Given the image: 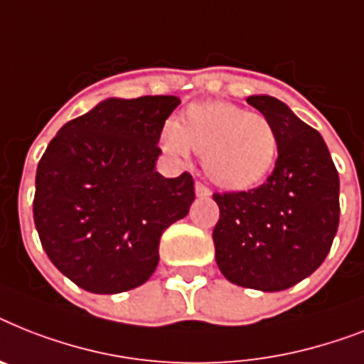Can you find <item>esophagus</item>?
I'll use <instances>...</instances> for the list:
<instances>
[{"mask_svg": "<svg viewBox=\"0 0 364 364\" xmlns=\"http://www.w3.org/2000/svg\"><path fill=\"white\" fill-rule=\"evenodd\" d=\"M196 196H200V198L211 196V191H209L208 185H203L202 181H196Z\"/></svg>", "mask_w": 364, "mask_h": 364, "instance_id": "34e87169", "label": "esophagus"}]
</instances>
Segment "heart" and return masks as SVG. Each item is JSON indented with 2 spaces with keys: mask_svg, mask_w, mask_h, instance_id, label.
Listing matches in <instances>:
<instances>
[{
  "mask_svg": "<svg viewBox=\"0 0 364 364\" xmlns=\"http://www.w3.org/2000/svg\"><path fill=\"white\" fill-rule=\"evenodd\" d=\"M162 147L181 156L187 147L203 155L211 181L228 191H245L271 173L279 156V132L259 112L213 100L196 102L162 131Z\"/></svg>",
  "mask_w": 364,
  "mask_h": 364,
  "instance_id": "obj_1",
  "label": "heart"
}]
</instances>
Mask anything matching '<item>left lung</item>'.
<instances>
[{"mask_svg":"<svg viewBox=\"0 0 364 364\" xmlns=\"http://www.w3.org/2000/svg\"><path fill=\"white\" fill-rule=\"evenodd\" d=\"M247 102L279 132V159L264 185L213 194L220 209L215 259L233 284L282 291L329 254L341 220V181L320 132L274 97L252 95Z\"/></svg>","mask_w":364,"mask_h":364,"instance_id":"obj_1","label":"left lung"}]
</instances>
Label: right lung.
<instances>
[{"label": "right lung", "instance_id": "add662e5", "mask_svg": "<svg viewBox=\"0 0 364 364\" xmlns=\"http://www.w3.org/2000/svg\"><path fill=\"white\" fill-rule=\"evenodd\" d=\"M173 95L106 99L65 123L41 156L33 220L50 262L91 294L147 282L164 230L194 202L188 172H155Z\"/></svg>", "mask_w": 364, "mask_h": 364}]
</instances>
